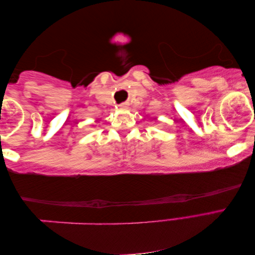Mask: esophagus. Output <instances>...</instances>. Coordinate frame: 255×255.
Segmentation results:
<instances>
[{"instance_id":"esophagus-1","label":"esophagus","mask_w":255,"mask_h":255,"mask_svg":"<svg viewBox=\"0 0 255 255\" xmlns=\"http://www.w3.org/2000/svg\"><path fill=\"white\" fill-rule=\"evenodd\" d=\"M119 107L120 108H123V110H124V108H128V104L127 103H122V104H120Z\"/></svg>"}]
</instances>
